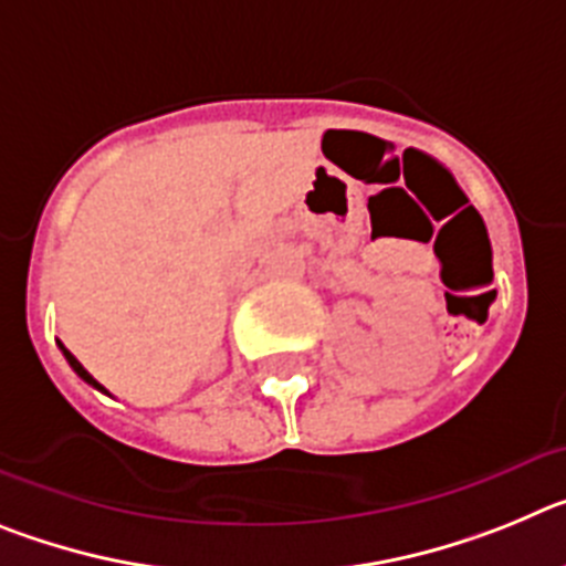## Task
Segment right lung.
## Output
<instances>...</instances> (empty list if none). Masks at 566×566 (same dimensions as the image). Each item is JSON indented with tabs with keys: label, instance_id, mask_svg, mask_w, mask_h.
<instances>
[{
	"label": "right lung",
	"instance_id": "1",
	"mask_svg": "<svg viewBox=\"0 0 566 566\" xmlns=\"http://www.w3.org/2000/svg\"><path fill=\"white\" fill-rule=\"evenodd\" d=\"M59 348H62V354H64V359H67V363H70V368H73V371H76V374H78V377H82V379H84V382H87V385H93V388H96V391L107 394V397H109V391H107V388H104V385H102V382H98V379H96V377H93V374H90V371H87V368H84V365H82V363H78V359H76V357H73V354H70V352H67V348H64V343H59Z\"/></svg>",
	"mask_w": 566,
	"mask_h": 566
}]
</instances>
